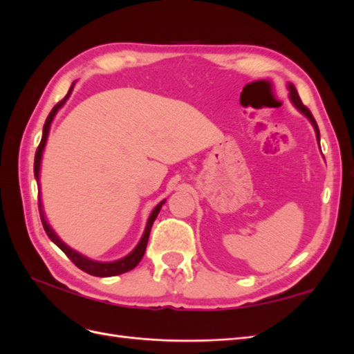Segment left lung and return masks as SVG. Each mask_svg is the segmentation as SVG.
<instances>
[{
	"mask_svg": "<svg viewBox=\"0 0 354 354\" xmlns=\"http://www.w3.org/2000/svg\"><path fill=\"white\" fill-rule=\"evenodd\" d=\"M288 90L290 91V93H289V97H290V102L293 103V106H295L296 109H298V110L302 113V115H305V116L309 119L310 123H313L314 129H315V133H317V140L319 142V129H318V124H317V122H315V119H314V116H313V113L309 111V109H308L306 106H304V103H302V100H301V97H299L298 91H296L293 84L289 82Z\"/></svg>",
	"mask_w": 354,
	"mask_h": 354,
	"instance_id": "obj_1",
	"label": "left lung"
}]
</instances>
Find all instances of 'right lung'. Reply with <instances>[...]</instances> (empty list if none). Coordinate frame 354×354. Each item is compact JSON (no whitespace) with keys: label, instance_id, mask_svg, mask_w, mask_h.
<instances>
[{"label":"right lung","instance_id":"obj_1","mask_svg":"<svg viewBox=\"0 0 354 354\" xmlns=\"http://www.w3.org/2000/svg\"><path fill=\"white\" fill-rule=\"evenodd\" d=\"M73 88H74V82H73V86H71L68 94L62 98V100H61L58 104H56V106L50 110L49 116H48V119H46V122H45L44 135H41V140H40V144H39V147H37V149H36V155H35V177H36V180H37V186H39V187H40V185H39V171H40L41 153H44V149H45V145H46V139H48V135H49L50 123H52V120H53L56 113H58V110H59V109L65 104V102L68 100V97L71 95V93H73ZM164 202H165V201L160 202L157 206L153 207L152 214L149 215V219H148V222H147L145 232H144L142 238H140L139 244L135 247V250H133L131 254H128V256H126V257H123V259H120V260H118V261H110V263H102V261L90 260V259H87V257H84L82 254L77 252L75 250L69 248L65 243H62L61 239H59V236L56 235L55 231L50 228V225L46 222V218H45V214H44V209H41L40 196H39V214H40L41 223H44V228H45L48 236L50 238V241L55 243L56 245H58V247L66 254V257H68L71 261H73L78 268H81L82 272H86V273H88V274H91V276H97V277H110V276H118V274H122V273H126V272L132 270V268H135V267L139 264V261L142 260L144 254H145V250H147V244H148V238H149V232H151V228H152V223H153L155 218L158 216L160 210H161V206L164 205Z\"/></svg>","mask_w":354,"mask_h":354}]
</instances>
